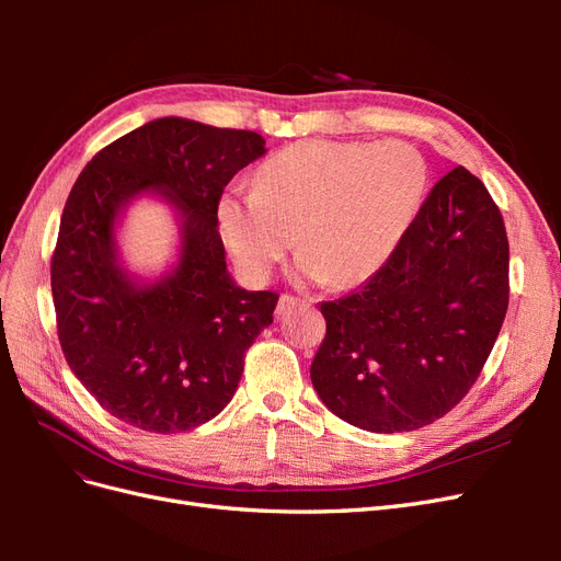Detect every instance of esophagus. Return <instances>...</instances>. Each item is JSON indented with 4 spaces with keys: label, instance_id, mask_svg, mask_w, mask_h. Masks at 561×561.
I'll return each instance as SVG.
<instances>
[{
    "label": "esophagus",
    "instance_id": "1",
    "mask_svg": "<svg viewBox=\"0 0 561 561\" xmlns=\"http://www.w3.org/2000/svg\"><path fill=\"white\" fill-rule=\"evenodd\" d=\"M295 307H299V299H297V297L280 295V299H278V307H276V313H278V316H285L287 311H293Z\"/></svg>",
    "mask_w": 561,
    "mask_h": 561
}]
</instances>
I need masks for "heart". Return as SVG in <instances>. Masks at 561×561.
Returning <instances> with one entry per match:
<instances>
[{"label":"heart","instance_id":"obj_1","mask_svg":"<svg viewBox=\"0 0 561 561\" xmlns=\"http://www.w3.org/2000/svg\"><path fill=\"white\" fill-rule=\"evenodd\" d=\"M428 186L421 151L400 140H304L260 165L252 192L217 201V229L241 274L262 283L293 245L297 276L353 287L393 257Z\"/></svg>","mask_w":561,"mask_h":561}]
</instances>
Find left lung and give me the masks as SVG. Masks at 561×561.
<instances>
[{"instance_id":"8db88e82","label":"left lung","mask_w":561,"mask_h":561,"mask_svg":"<svg viewBox=\"0 0 561 561\" xmlns=\"http://www.w3.org/2000/svg\"><path fill=\"white\" fill-rule=\"evenodd\" d=\"M507 236L486 186L463 165L439 180L375 276L322 301L311 363L318 398L371 433H410L461 402L507 311Z\"/></svg>"}]
</instances>
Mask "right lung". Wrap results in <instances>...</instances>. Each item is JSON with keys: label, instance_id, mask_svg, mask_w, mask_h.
Segmentation results:
<instances>
[{"label": "right lung", "instance_id": "1", "mask_svg": "<svg viewBox=\"0 0 561 561\" xmlns=\"http://www.w3.org/2000/svg\"><path fill=\"white\" fill-rule=\"evenodd\" d=\"M264 151L260 133L163 116L98 151L67 196L50 260L60 346L83 388L135 428L182 433L217 416L274 322L278 295L233 283L215 215ZM147 195L179 222L176 262L157 279L130 272L117 245L129 203Z\"/></svg>", "mask_w": 561, "mask_h": 561}]
</instances>
